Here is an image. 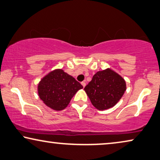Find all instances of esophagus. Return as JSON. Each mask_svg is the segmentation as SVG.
Returning <instances> with one entry per match:
<instances>
[{
    "label": "esophagus",
    "instance_id": "34e87169",
    "mask_svg": "<svg viewBox=\"0 0 160 160\" xmlns=\"http://www.w3.org/2000/svg\"><path fill=\"white\" fill-rule=\"evenodd\" d=\"M82 85L83 86V87H85V86H86V83H85L84 82H82Z\"/></svg>",
    "mask_w": 160,
    "mask_h": 160
}]
</instances>
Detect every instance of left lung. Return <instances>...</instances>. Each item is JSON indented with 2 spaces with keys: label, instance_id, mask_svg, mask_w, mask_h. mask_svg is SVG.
I'll return each mask as SVG.
<instances>
[{
  "label": "left lung",
  "instance_id": "left-lung-1",
  "mask_svg": "<svg viewBox=\"0 0 160 160\" xmlns=\"http://www.w3.org/2000/svg\"><path fill=\"white\" fill-rule=\"evenodd\" d=\"M126 89L123 78L109 68L97 72L84 87L92 104L99 110H107L116 105Z\"/></svg>",
  "mask_w": 160,
  "mask_h": 160
}]
</instances>
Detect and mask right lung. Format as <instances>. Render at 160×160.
<instances>
[{
    "label": "right lung",
    "instance_id": "right-lung-1",
    "mask_svg": "<svg viewBox=\"0 0 160 160\" xmlns=\"http://www.w3.org/2000/svg\"><path fill=\"white\" fill-rule=\"evenodd\" d=\"M83 86L73 76L57 69L48 73L38 84L40 98L48 107L55 110H62L67 107L71 99Z\"/></svg>",
    "mask_w": 160,
    "mask_h": 160
}]
</instances>
